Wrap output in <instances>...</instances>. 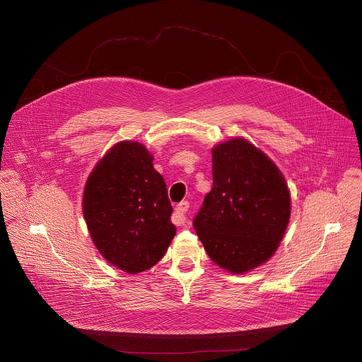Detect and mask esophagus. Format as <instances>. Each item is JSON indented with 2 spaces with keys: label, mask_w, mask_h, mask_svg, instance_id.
Returning a JSON list of instances; mask_svg holds the SVG:
<instances>
[{
  "label": "esophagus",
  "mask_w": 362,
  "mask_h": 362,
  "mask_svg": "<svg viewBox=\"0 0 362 362\" xmlns=\"http://www.w3.org/2000/svg\"><path fill=\"white\" fill-rule=\"evenodd\" d=\"M189 209V202H180L179 204H176L175 208V223L182 226L187 222V218H186V212Z\"/></svg>",
  "instance_id": "obj_1"
}]
</instances>
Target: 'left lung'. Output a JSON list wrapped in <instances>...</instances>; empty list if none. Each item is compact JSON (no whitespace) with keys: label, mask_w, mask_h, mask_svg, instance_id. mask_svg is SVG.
I'll return each mask as SVG.
<instances>
[{"label":"left lung","mask_w":362,"mask_h":362,"mask_svg":"<svg viewBox=\"0 0 362 362\" xmlns=\"http://www.w3.org/2000/svg\"><path fill=\"white\" fill-rule=\"evenodd\" d=\"M214 187L193 228L211 259L232 274L269 261L291 218V194L278 166L243 137L212 148Z\"/></svg>","instance_id":"8db88e82"}]
</instances>
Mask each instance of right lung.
I'll list each match as a JSON object with an SVG mask.
<instances>
[{
	"instance_id": "right-lung-1",
	"label": "right lung",
	"mask_w": 362,
	"mask_h": 362,
	"mask_svg": "<svg viewBox=\"0 0 362 362\" xmlns=\"http://www.w3.org/2000/svg\"><path fill=\"white\" fill-rule=\"evenodd\" d=\"M162 175L139 141H119L90 173L83 215L97 250L127 274H139L165 256L176 226Z\"/></svg>"
}]
</instances>
